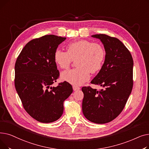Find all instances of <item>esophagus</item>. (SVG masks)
<instances>
[{"label": "esophagus", "instance_id": "1", "mask_svg": "<svg viewBox=\"0 0 149 149\" xmlns=\"http://www.w3.org/2000/svg\"><path fill=\"white\" fill-rule=\"evenodd\" d=\"M72 88H73V90L75 91L80 89V88L79 87V86H73Z\"/></svg>", "mask_w": 149, "mask_h": 149}]
</instances>
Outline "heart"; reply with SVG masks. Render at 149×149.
<instances>
[{"instance_id":"heart-1","label":"heart","mask_w":149,"mask_h":149,"mask_svg":"<svg viewBox=\"0 0 149 149\" xmlns=\"http://www.w3.org/2000/svg\"><path fill=\"white\" fill-rule=\"evenodd\" d=\"M106 57L104 47L89 40H79L69 43L66 52L58 49L54 53V60L61 69L69 68L73 60L75 69L63 72L61 77L73 85H81L90 79V72L94 74L102 68Z\"/></svg>"}]
</instances>
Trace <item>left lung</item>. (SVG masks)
Instances as JSON below:
<instances>
[{
  "label": "left lung",
  "mask_w": 149,
  "mask_h": 149,
  "mask_svg": "<svg viewBox=\"0 0 149 149\" xmlns=\"http://www.w3.org/2000/svg\"><path fill=\"white\" fill-rule=\"evenodd\" d=\"M92 37L103 43L106 57L102 68L91 83L103 89L82 88V111L90 121L104 124L116 118L127 103L134 84V61L130 51L119 39L103 34Z\"/></svg>",
  "instance_id": "obj_1"
}]
</instances>
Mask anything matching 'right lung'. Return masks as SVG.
<instances>
[{
    "mask_svg": "<svg viewBox=\"0 0 149 149\" xmlns=\"http://www.w3.org/2000/svg\"><path fill=\"white\" fill-rule=\"evenodd\" d=\"M66 37L45 35L33 39L23 48L15 64V88L23 108L36 120L52 123L63 112V103L71 94V84L65 81L56 87L60 72L54 53Z\"/></svg>",
    "mask_w": 149,
    "mask_h": 149,
    "instance_id": "obj_1",
    "label": "right lung"
}]
</instances>
